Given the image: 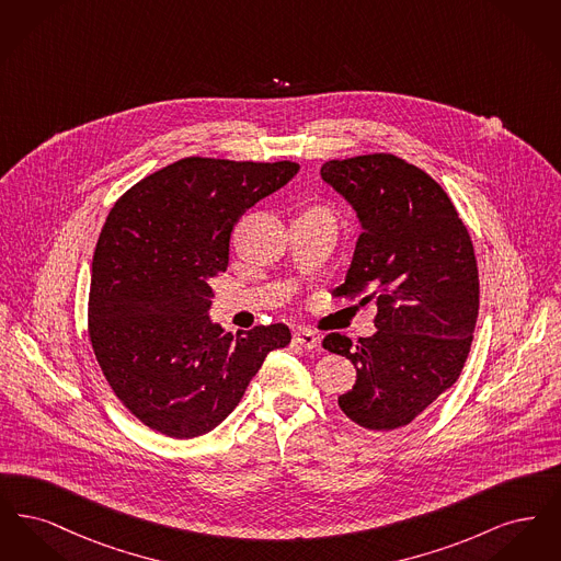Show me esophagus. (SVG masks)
I'll list each match as a JSON object with an SVG mask.
<instances>
[{
	"instance_id": "34e87169",
	"label": "esophagus",
	"mask_w": 561,
	"mask_h": 561,
	"mask_svg": "<svg viewBox=\"0 0 561 561\" xmlns=\"http://www.w3.org/2000/svg\"><path fill=\"white\" fill-rule=\"evenodd\" d=\"M294 345H298V347L302 348H318L320 347V336L316 334V332H311V330H300V332H296L294 334Z\"/></svg>"
}]
</instances>
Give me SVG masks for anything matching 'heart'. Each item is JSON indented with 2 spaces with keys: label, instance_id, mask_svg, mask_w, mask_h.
Masks as SVG:
<instances>
[{
  "label": "heart",
  "instance_id": "b5f03b06",
  "mask_svg": "<svg viewBox=\"0 0 561 561\" xmlns=\"http://www.w3.org/2000/svg\"><path fill=\"white\" fill-rule=\"evenodd\" d=\"M318 210H321V208H318Z\"/></svg>",
  "mask_w": 561,
  "mask_h": 561
}]
</instances>
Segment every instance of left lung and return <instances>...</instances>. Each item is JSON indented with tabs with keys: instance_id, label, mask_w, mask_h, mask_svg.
I'll return each instance as SVG.
<instances>
[{
	"instance_id": "8db88e82",
	"label": "left lung",
	"mask_w": 561,
	"mask_h": 561,
	"mask_svg": "<svg viewBox=\"0 0 561 561\" xmlns=\"http://www.w3.org/2000/svg\"><path fill=\"white\" fill-rule=\"evenodd\" d=\"M321 179L362 222L347 279L332 294L378 307L373 336L353 345L332 332L321 343L357 370L339 405L359 427H405L467 362L480 311L473 243L448 193L398 156L325 161Z\"/></svg>"
}]
</instances>
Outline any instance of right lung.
I'll return each mask as SVG.
<instances>
[{
  "label": "right lung",
  "instance_id": "1",
  "mask_svg": "<svg viewBox=\"0 0 561 561\" xmlns=\"http://www.w3.org/2000/svg\"><path fill=\"white\" fill-rule=\"evenodd\" d=\"M298 168L185 158L111 208L92 259L88 334L108 387L142 425L176 439L213 431L268 351L290 343L286 323L233 336L208 311L241 214Z\"/></svg>",
  "mask_w": 561,
  "mask_h": 561
}]
</instances>
